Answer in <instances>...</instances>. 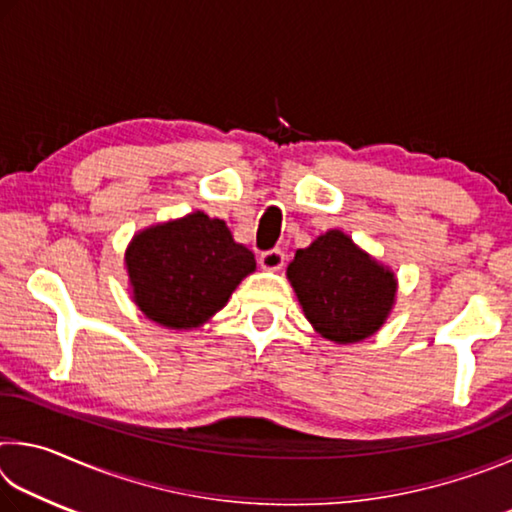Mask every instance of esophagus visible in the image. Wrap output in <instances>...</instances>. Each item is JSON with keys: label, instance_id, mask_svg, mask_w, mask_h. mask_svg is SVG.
<instances>
[{"label": "esophagus", "instance_id": "obj_1", "mask_svg": "<svg viewBox=\"0 0 512 512\" xmlns=\"http://www.w3.org/2000/svg\"><path fill=\"white\" fill-rule=\"evenodd\" d=\"M259 266L264 268V271H280L284 266V253L282 250H266V253L259 255Z\"/></svg>", "mask_w": 512, "mask_h": 512}]
</instances>
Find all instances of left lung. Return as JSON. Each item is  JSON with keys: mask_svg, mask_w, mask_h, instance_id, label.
<instances>
[{"mask_svg": "<svg viewBox=\"0 0 512 512\" xmlns=\"http://www.w3.org/2000/svg\"><path fill=\"white\" fill-rule=\"evenodd\" d=\"M287 277L311 327L339 345L377 334L395 307V273L336 228L296 250Z\"/></svg>", "mask_w": 512, "mask_h": 512, "instance_id": "1", "label": "left lung"}]
</instances>
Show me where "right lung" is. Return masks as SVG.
Here are the masks:
<instances>
[{
	"label": "right lung",
	"instance_id": "obj_1",
	"mask_svg": "<svg viewBox=\"0 0 512 512\" xmlns=\"http://www.w3.org/2000/svg\"><path fill=\"white\" fill-rule=\"evenodd\" d=\"M124 268L146 318L167 329H196L228 305L257 264L225 221L196 210L135 232Z\"/></svg>",
	"mask_w": 512,
	"mask_h": 512
}]
</instances>
